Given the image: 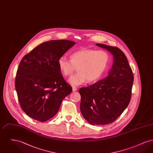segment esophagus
Masks as SVG:
<instances>
[{
	"label": "esophagus",
	"mask_w": 153,
	"mask_h": 153,
	"mask_svg": "<svg viewBox=\"0 0 153 153\" xmlns=\"http://www.w3.org/2000/svg\"><path fill=\"white\" fill-rule=\"evenodd\" d=\"M72 90H73V92L76 91L77 90V88L76 87H72Z\"/></svg>",
	"instance_id": "34e87169"
}]
</instances>
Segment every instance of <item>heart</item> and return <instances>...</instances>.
<instances>
[{
	"label": "heart",
	"mask_w": 153,
	"mask_h": 153,
	"mask_svg": "<svg viewBox=\"0 0 153 153\" xmlns=\"http://www.w3.org/2000/svg\"><path fill=\"white\" fill-rule=\"evenodd\" d=\"M109 59V54L104 51L82 49L73 52L70 59L61 56L58 64L60 71L66 77L71 75L77 68L78 72L69 78L68 82L77 86L87 80L92 82L99 80L108 65Z\"/></svg>",
	"instance_id": "heart-1"
}]
</instances>
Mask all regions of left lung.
Masks as SVG:
<instances>
[{
	"instance_id": "1",
	"label": "left lung",
	"mask_w": 153,
	"mask_h": 153,
	"mask_svg": "<svg viewBox=\"0 0 153 153\" xmlns=\"http://www.w3.org/2000/svg\"><path fill=\"white\" fill-rule=\"evenodd\" d=\"M109 51L114 62L108 76L87 87L81 88L80 111L89 123L105 125L114 122L130 102L134 74L127 58L117 47L96 44Z\"/></svg>"
}]
</instances>
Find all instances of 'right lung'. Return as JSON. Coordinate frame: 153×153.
Returning a JSON list of instances; mask_svg holds the SVG:
<instances>
[{
    "mask_svg": "<svg viewBox=\"0 0 153 153\" xmlns=\"http://www.w3.org/2000/svg\"><path fill=\"white\" fill-rule=\"evenodd\" d=\"M75 44L69 40H51L39 45L22 58L15 87L22 110L29 117L41 122L48 120L72 92L58 60Z\"/></svg>",
    "mask_w": 153,
    "mask_h": 153,
    "instance_id": "1",
    "label": "right lung"
}]
</instances>
